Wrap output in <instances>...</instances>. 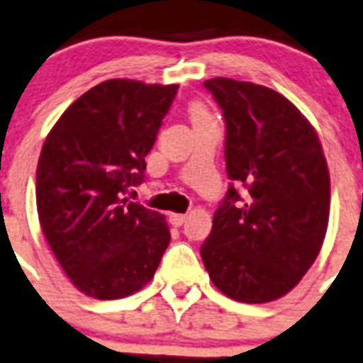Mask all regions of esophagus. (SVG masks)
<instances>
[{"instance_id":"esophagus-1","label":"esophagus","mask_w":363,"mask_h":363,"mask_svg":"<svg viewBox=\"0 0 363 363\" xmlns=\"http://www.w3.org/2000/svg\"><path fill=\"white\" fill-rule=\"evenodd\" d=\"M184 221H186V214H175V212L169 214V223H172L173 227H181Z\"/></svg>"}]
</instances>
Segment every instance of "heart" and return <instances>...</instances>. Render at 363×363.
Segmentation results:
<instances>
[{
    "instance_id": "heart-1",
    "label": "heart",
    "mask_w": 363,
    "mask_h": 363,
    "mask_svg": "<svg viewBox=\"0 0 363 363\" xmlns=\"http://www.w3.org/2000/svg\"><path fill=\"white\" fill-rule=\"evenodd\" d=\"M190 112H191V120H194V121H196V120H205V118H210L208 111H206L205 106L201 105V103H194V105H191V108H190Z\"/></svg>"
}]
</instances>
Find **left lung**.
Returning <instances> with one entry per match:
<instances>
[{"instance_id": "left-lung-1", "label": "left lung", "mask_w": 363, "mask_h": 363, "mask_svg": "<svg viewBox=\"0 0 363 363\" xmlns=\"http://www.w3.org/2000/svg\"><path fill=\"white\" fill-rule=\"evenodd\" d=\"M227 123L230 184L214 212L201 258L221 294L269 303L299 284L318 258L330 214V175L321 142L282 94L262 84L205 81Z\"/></svg>"}]
</instances>
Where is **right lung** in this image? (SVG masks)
<instances>
[{
    "instance_id": "right-lung-1",
    "label": "right lung",
    "mask_w": 363,
    "mask_h": 363,
    "mask_svg": "<svg viewBox=\"0 0 363 363\" xmlns=\"http://www.w3.org/2000/svg\"><path fill=\"white\" fill-rule=\"evenodd\" d=\"M179 84L108 79L53 125L36 166L44 238L72 284L121 299L153 279L172 234L166 218L123 197L140 184Z\"/></svg>"
}]
</instances>
